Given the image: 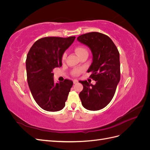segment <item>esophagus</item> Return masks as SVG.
Returning a JSON list of instances; mask_svg holds the SVG:
<instances>
[{
  "instance_id": "34e87169",
  "label": "esophagus",
  "mask_w": 150,
  "mask_h": 150,
  "mask_svg": "<svg viewBox=\"0 0 150 150\" xmlns=\"http://www.w3.org/2000/svg\"><path fill=\"white\" fill-rule=\"evenodd\" d=\"M73 83H74V84H77V83H78V80L74 79V80H73Z\"/></svg>"
}]
</instances>
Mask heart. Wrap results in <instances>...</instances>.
Returning a JSON list of instances; mask_svg holds the SVG:
<instances>
[{"label": "heart", "instance_id": "b5f03b06", "mask_svg": "<svg viewBox=\"0 0 150 150\" xmlns=\"http://www.w3.org/2000/svg\"><path fill=\"white\" fill-rule=\"evenodd\" d=\"M75 51H76V53L78 54V55L79 56V54H81L82 52H85V51H87V50H86V49L84 47H78L76 48ZM66 55H67L66 52H64V54H63L62 57V60L65 59L66 57ZM80 72H81V70H80V69H74V70L72 71V74H73L74 75H78V74H79L80 73Z\"/></svg>", "mask_w": 150, "mask_h": 150}]
</instances>
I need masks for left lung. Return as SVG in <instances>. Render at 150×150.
Wrapping results in <instances>:
<instances>
[{
    "instance_id": "1",
    "label": "left lung",
    "mask_w": 150,
    "mask_h": 150,
    "mask_svg": "<svg viewBox=\"0 0 150 150\" xmlns=\"http://www.w3.org/2000/svg\"><path fill=\"white\" fill-rule=\"evenodd\" d=\"M77 40L87 46L93 54V62L88 70L94 85L79 81L83 89L79 93L82 105L86 110L98 111L106 107L114 96L120 80V53L108 35L92 32L79 35Z\"/></svg>"
}]
</instances>
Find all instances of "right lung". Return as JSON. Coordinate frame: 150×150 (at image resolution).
<instances>
[{"label": "right lung", "mask_w": 150, "mask_h": 150, "mask_svg": "<svg viewBox=\"0 0 150 150\" xmlns=\"http://www.w3.org/2000/svg\"><path fill=\"white\" fill-rule=\"evenodd\" d=\"M76 37L43 38L35 42L26 58L27 79L32 95L38 105L47 111L65 106L73 82L65 79L55 83L53 69L62 66V57Z\"/></svg>", "instance_id": "1"}]
</instances>
